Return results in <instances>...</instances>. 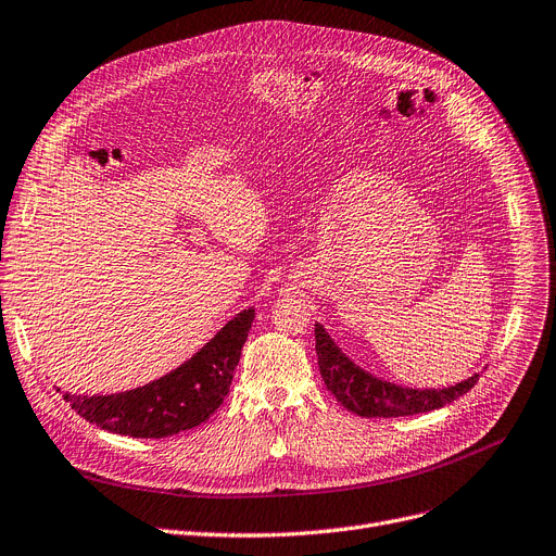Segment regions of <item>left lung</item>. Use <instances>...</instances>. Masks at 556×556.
<instances>
[{"instance_id": "1", "label": "left lung", "mask_w": 556, "mask_h": 556, "mask_svg": "<svg viewBox=\"0 0 556 556\" xmlns=\"http://www.w3.org/2000/svg\"><path fill=\"white\" fill-rule=\"evenodd\" d=\"M316 352L318 366L327 391L352 414L364 418H400L427 414L441 408L462 395H466L477 383L479 375L450 386V389H402V386L381 381L354 366L352 361L333 345L329 333L316 325Z\"/></svg>"}]
</instances>
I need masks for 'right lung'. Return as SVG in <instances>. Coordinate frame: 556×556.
<instances>
[{
	"label": "right lung",
	"mask_w": 556,
	"mask_h": 556,
	"mask_svg": "<svg viewBox=\"0 0 556 556\" xmlns=\"http://www.w3.org/2000/svg\"><path fill=\"white\" fill-rule=\"evenodd\" d=\"M254 308L229 320L184 366L148 386L115 395H70L75 412L106 431L134 439H165L206 422L229 393Z\"/></svg>",
	"instance_id": "right-lung-1"
}]
</instances>
